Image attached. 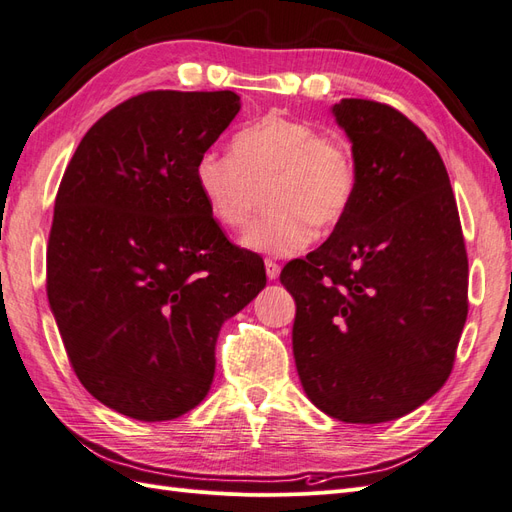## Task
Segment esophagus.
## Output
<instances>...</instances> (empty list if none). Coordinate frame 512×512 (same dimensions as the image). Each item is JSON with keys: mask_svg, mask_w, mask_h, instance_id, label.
Segmentation results:
<instances>
[{"mask_svg": "<svg viewBox=\"0 0 512 512\" xmlns=\"http://www.w3.org/2000/svg\"><path fill=\"white\" fill-rule=\"evenodd\" d=\"M265 269H267V277H269V280H277V277H280V265H277L275 260L267 258V260H265Z\"/></svg>", "mask_w": 512, "mask_h": 512, "instance_id": "obj_1", "label": "esophagus"}]
</instances>
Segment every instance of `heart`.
Returning <instances> with one entry per match:
<instances>
[{
  "label": "heart",
  "mask_w": 512,
  "mask_h": 512,
  "mask_svg": "<svg viewBox=\"0 0 512 512\" xmlns=\"http://www.w3.org/2000/svg\"><path fill=\"white\" fill-rule=\"evenodd\" d=\"M196 183L224 228L250 222L267 196L271 205L245 230L256 252L288 256L312 239V226L331 230L346 220L359 190L352 149L303 119L269 113L232 141V153L207 151Z\"/></svg>",
  "instance_id": "heart-1"
}]
</instances>
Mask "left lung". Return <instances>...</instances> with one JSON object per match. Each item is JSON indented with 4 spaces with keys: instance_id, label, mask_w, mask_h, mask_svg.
Masks as SVG:
<instances>
[{
    "instance_id": "8db88e82",
    "label": "left lung",
    "mask_w": 512,
    "mask_h": 512,
    "mask_svg": "<svg viewBox=\"0 0 512 512\" xmlns=\"http://www.w3.org/2000/svg\"><path fill=\"white\" fill-rule=\"evenodd\" d=\"M359 190L346 220L280 280L297 303L294 363L312 404L386 423L436 395L468 318V254L438 149L397 108L346 98Z\"/></svg>"
}]
</instances>
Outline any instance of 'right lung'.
Returning a JSON list of instances; mask_svg holds the SVG:
<instances>
[{"instance_id": "obj_1", "label": "right lung", "mask_w": 512, "mask_h": 512, "mask_svg": "<svg viewBox=\"0 0 512 512\" xmlns=\"http://www.w3.org/2000/svg\"><path fill=\"white\" fill-rule=\"evenodd\" d=\"M239 108L235 91H145L89 128L59 183L46 294L61 342L85 389L138 421L205 399L224 320L267 284L196 183Z\"/></svg>"}]
</instances>
